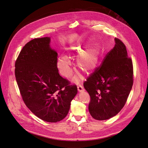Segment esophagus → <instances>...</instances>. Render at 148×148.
I'll use <instances>...</instances> for the list:
<instances>
[{"instance_id":"1","label":"esophagus","mask_w":148,"mask_h":148,"mask_svg":"<svg viewBox=\"0 0 148 148\" xmlns=\"http://www.w3.org/2000/svg\"><path fill=\"white\" fill-rule=\"evenodd\" d=\"M77 88H78V90L79 92H81V91H84V88H83V86H82L81 84H79V85L78 86Z\"/></svg>"}]
</instances>
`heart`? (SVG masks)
<instances>
[{
    "mask_svg": "<svg viewBox=\"0 0 148 148\" xmlns=\"http://www.w3.org/2000/svg\"><path fill=\"white\" fill-rule=\"evenodd\" d=\"M69 53L71 57L78 56L77 58L78 67L85 73H90L95 69L98 64L100 49L99 45L96 43L91 44L85 50H83L80 45H76L69 49ZM57 66L63 76L69 78L71 75L72 64L68 57L65 56L59 57ZM75 81H78L77 78H75Z\"/></svg>",
    "mask_w": 148,
    "mask_h": 148,
    "instance_id": "heart-1",
    "label": "heart"
}]
</instances>
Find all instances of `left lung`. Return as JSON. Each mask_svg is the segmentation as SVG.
Returning a JSON list of instances; mask_svg holds the SVG:
<instances>
[{
    "label": "left lung",
    "instance_id": "left-lung-1",
    "mask_svg": "<svg viewBox=\"0 0 148 148\" xmlns=\"http://www.w3.org/2000/svg\"><path fill=\"white\" fill-rule=\"evenodd\" d=\"M115 47L83 86L90 96L88 110L98 120L117 115L125 104L133 83V68L124 44L115 38Z\"/></svg>",
    "mask_w": 148,
    "mask_h": 148
}]
</instances>
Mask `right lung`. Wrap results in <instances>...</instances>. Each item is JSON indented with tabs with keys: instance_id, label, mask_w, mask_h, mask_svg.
Returning a JSON list of instances; mask_svg holds the SVG:
<instances>
[{
	"instance_id": "1",
	"label": "right lung",
	"mask_w": 148,
	"mask_h": 148,
	"mask_svg": "<svg viewBox=\"0 0 148 148\" xmlns=\"http://www.w3.org/2000/svg\"><path fill=\"white\" fill-rule=\"evenodd\" d=\"M50 37L34 38L20 51L15 74L26 106L40 119L56 123L67 115L77 87L62 77L57 53L50 48Z\"/></svg>"
}]
</instances>
